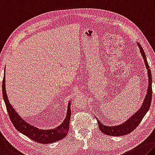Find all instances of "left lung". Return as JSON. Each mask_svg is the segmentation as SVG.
Returning a JSON list of instances; mask_svg holds the SVG:
<instances>
[{
    "instance_id": "obj_1",
    "label": "left lung",
    "mask_w": 155,
    "mask_h": 155,
    "mask_svg": "<svg viewBox=\"0 0 155 155\" xmlns=\"http://www.w3.org/2000/svg\"><path fill=\"white\" fill-rule=\"evenodd\" d=\"M140 52L141 54L142 57L143 58L145 65H146V69L148 70V87L147 90V94L146 98L143 101V104L141 107L136 113L132 115L131 117H130L126 121L123 123L122 124L118 125V126H105L101 123L99 119H97L98 125H99V129L101 130L102 132L107 135L110 136H114V137H119L123 136V135H126L132 132L136 127L139 126L140 122L143 119L145 115L148 111V110L150 107L151 101H152V95H153V90H152V74L151 70L150 69L148 65V61H147L146 56L145 54V52L142 48L141 45L139 43H137Z\"/></svg>"
}]
</instances>
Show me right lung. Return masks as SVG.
<instances>
[{
    "label": "right lung",
    "instance_id": "1",
    "mask_svg": "<svg viewBox=\"0 0 155 155\" xmlns=\"http://www.w3.org/2000/svg\"><path fill=\"white\" fill-rule=\"evenodd\" d=\"M2 97H3V99L5 103L9 117L10 118L12 124L14 125V126L15 127L17 130H18L21 133L25 134L31 140L43 144H48L58 141L64 138L68 134L69 127H70L69 126H70L71 117L70 101L68 104L65 119L59 126L50 130H41L38 129L36 127L31 126L28 122H26L24 119H22L18 114V113L15 111L12 105L9 104L5 90V74L3 80H2Z\"/></svg>",
    "mask_w": 155,
    "mask_h": 155
}]
</instances>
